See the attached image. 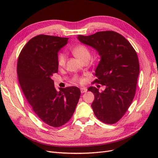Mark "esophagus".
Segmentation results:
<instances>
[{
  "mask_svg": "<svg viewBox=\"0 0 158 158\" xmlns=\"http://www.w3.org/2000/svg\"><path fill=\"white\" fill-rule=\"evenodd\" d=\"M80 91H81V93H85V92H86L87 91H88V89H87V88H80Z\"/></svg>",
  "mask_w": 158,
  "mask_h": 158,
  "instance_id": "1",
  "label": "esophagus"
}]
</instances>
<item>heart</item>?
<instances>
[{"label":"heart","instance_id":"heart-1","mask_svg":"<svg viewBox=\"0 0 158 158\" xmlns=\"http://www.w3.org/2000/svg\"><path fill=\"white\" fill-rule=\"evenodd\" d=\"M72 52L74 54L75 56L80 60L82 62L84 61L86 59H89L90 58V52L86 46L84 45L80 44L74 47V48L72 49ZM57 64L60 66V67H63L65 65L66 60V55L64 52H60L57 55ZM75 82H80L81 79L78 78V76H74L73 79Z\"/></svg>","mask_w":158,"mask_h":158}]
</instances>
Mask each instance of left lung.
Here are the masks:
<instances>
[{"instance_id": "obj_1", "label": "left lung", "mask_w": 158, "mask_h": 158, "mask_svg": "<svg viewBox=\"0 0 158 158\" xmlns=\"http://www.w3.org/2000/svg\"><path fill=\"white\" fill-rule=\"evenodd\" d=\"M82 44L92 47L101 56L94 83L106 86L102 92L91 86L95 99L91 105L94 114L106 124L118 121L135 95L140 72L136 52L122 35L113 31H99L88 36L78 35Z\"/></svg>"}]
</instances>
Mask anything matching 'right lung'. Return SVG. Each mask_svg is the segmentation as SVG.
Returning a JSON list of instances; mask_svg holds the SVG:
<instances>
[{"mask_svg":"<svg viewBox=\"0 0 158 158\" xmlns=\"http://www.w3.org/2000/svg\"><path fill=\"white\" fill-rule=\"evenodd\" d=\"M69 38L39 35L23 47L18 56L19 83L33 111L52 127L64 125L71 118L80 97L78 87L60 88L51 77L58 73L57 55Z\"/></svg>","mask_w":158,"mask_h":158,"instance_id":"1","label":"right lung"}]
</instances>
